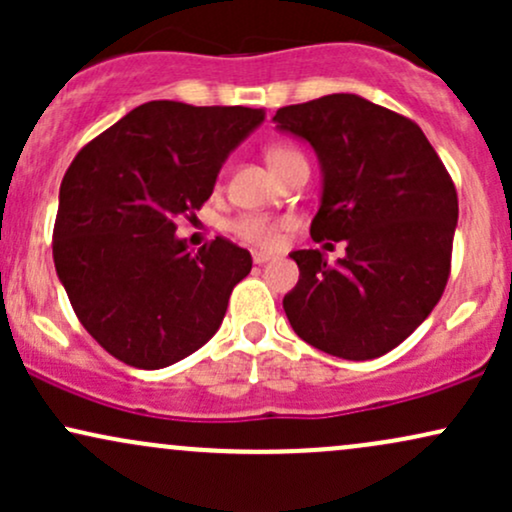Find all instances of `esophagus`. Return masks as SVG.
<instances>
[{
    "label": "esophagus",
    "mask_w": 512,
    "mask_h": 512,
    "mask_svg": "<svg viewBox=\"0 0 512 512\" xmlns=\"http://www.w3.org/2000/svg\"><path fill=\"white\" fill-rule=\"evenodd\" d=\"M269 260H274V255H269V252H252V262L255 264H267Z\"/></svg>",
    "instance_id": "1"
}]
</instances>
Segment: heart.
Wrapping results in <instances>:
<instances>
[{"instance_id":"b5f03b06","label":"heart","mask_w":512,"mask_h":512,"mask_svg":"<svg viewBox=\"0 0 512 512\" xmlns=\"http://www.w3.org/2000/svg\"><path fill=\"white\" fill-rule=\"evenodd\" d=\"M267 163L279 178L289 175L296 168H308V158L298 146L286 142H274L264 149ZM291 221L286 216H272V214H240L231 221V233L238 236L243 243L252 245V248L272 250L281 243L286 228Z\"/></svg>"}]
</instances>
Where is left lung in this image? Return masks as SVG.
I'll use <instances>...</instances> for the list:
<instances>
[{"label":"left lung","instance_id":"1","mask_svg":"<svg viewBox=\"0 0 512 512\" xmlns=\"http://www.w3.org/2000/svg\"><path fill=\"white\" fill-rule=\"evenodd\" d=\"M274 122L310 142L322 163L310 236L346 243L334 264L320 250L291 252L301 279L284 296L286 317L325 354L383 356L431 315L448 284L455 182L414 120L354 93L286 105Z\"/></svg>","mask_w":512,"mask_h":512}]
</instances>
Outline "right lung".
I'll list each match as a JSON object with an SVG mask.
<instances>
[{
    "label": "right lung",
    "mask_w": 512,
    "mask_h": 512,
    "mask_svg": "<svg viewBox=\"0 0 512 512\" xmlns=\"http://www.w3.org/2000/svg\"><path fill=\"white\" fill-rule=\"evenodd\" d=\"M262 120L243 105L151 101L74 156L52 257L79 322L117 361L166 368L219 330L250 252L221 236L192 252L175 228L195 219L221 163Z\"/></svg>",
    "instance_id": "obj_1"
}]
</instances>
